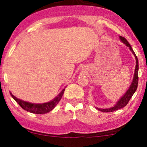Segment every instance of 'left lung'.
Listing matches in <instances>:
<instances>
[{"mask_svg":"<svg viewBox=\"0 0 147 147\" xmlns=\"http://www.w3.org/2000/svg\"><path fill=\"white\" fill-rule=\"evenodd\" d=\"M120 39L122 41V43L125 44V45L127 46V47H129L130 51L132 52L133 55H134L136 59V67H135V71H134V78L133 80H132L131 85L130 86V87L127 90V91L125 94L122 96V97L118 100V101L116 102V104L114 105L113 107L110 108H106V109H101V108H96V109H98L100 111L103 112H114L116 111V110H118L120 109V108H124V106L127 105V104L129 102L130 98H132V96L134 94V92H136V89H137L138 87V58L136 57L135 53H134L133 49L130 45L128 43L127 40H126L125 38L122 37V36H120Z\"/></svg>","mask_w":147,"mask_h":147,"instance_id":"left-lung-1","label":"left lung"}]
</instances>
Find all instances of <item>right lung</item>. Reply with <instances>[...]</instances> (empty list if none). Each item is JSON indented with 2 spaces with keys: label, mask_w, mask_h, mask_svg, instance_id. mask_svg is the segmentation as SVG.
Listing matches in <instances>:
<instances>
[{
  "label": "right lung",
  "mask_w": 147,
  "mask_h": 147,
  "mask_svg": "<svg viewBox=\"0 0 147 147\" xmlns=\"http://www.w3.org/2000/svg\"><path fill=\"white\" fill-rule=\"evenodd\" d=\"M65 89H63L60 92L59 95L57 97L54 98L53 100L49 102H46L43 104H33L30 103V102L23 101V100L18 99L15 96L12 94L11 92H10L11 95L14 100L19 104V106L26 111L31 112L33 114H46L47 112H49L55 107V106L59 103L60 100L61 99L62 96L64 93Z\"/></svg>",
  "instance_id": "right-lung-1"
}]
</instances>
